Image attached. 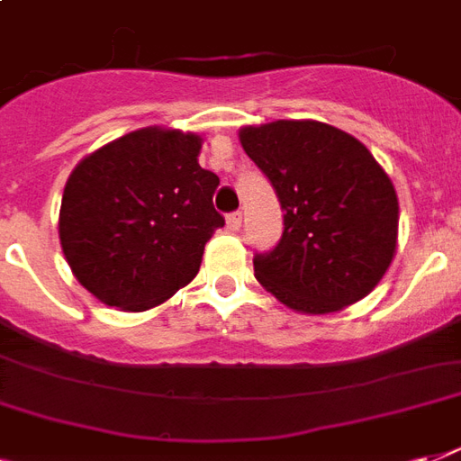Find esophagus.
Segmentation results:
<instances>
[{
	"instance_id": "esophagus-1",
	"label": "esophagus",
	"mask_w": 461,
	"mask_h": 461,
	"mask_svg": "<svg viewBox=\"0 0 461 461\" xmlns=\"http://www.w3.org/2000/svg\"><path fill=\"white\" fill-rule=\"evenodd\" d=\"M227 227H230V231L241 230V212H231V215H227Z\"/></svg>"
}]
</instances>
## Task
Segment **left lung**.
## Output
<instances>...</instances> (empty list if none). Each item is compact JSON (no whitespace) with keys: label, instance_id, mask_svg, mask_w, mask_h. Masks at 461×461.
Returning <instances> with one entry per match:
<instances>
[{"label":"left lung","instance_id":"1","mask_svg":"<svg viewBox=\"0 0 461 461\" xmlns=\"http://www.w3.org/2000/svg\"><path fill=\"white\" fill-rule=\"evenodd\" d=\"M239 140L285 210L280 244L253 258L256 280L308 315L371 294L393 263L400 224L397 191L371 150L313 119L244 126Z\"/></svg>","mask_w":461,"mask_h":461}]
</instances>
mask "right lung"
Returning <instances> with one entry per match:
<instances>
[{
  "instance_id": "obj_1",
  "label": "right lung",
  "mask_w": 461,
  "mask_h": 461,
  "mask_svg": "<svg viewBox=\"0 0 461 461\" xmlns=\"http://www.w3.org/2000/svg\"><path fill=\"white\" fill-rule=\"evenodd\" d=\"M203 139L146 126L74 167L59 210V241L90 294L122 311H148L194 280L224 217L212 205L217 174L198 165Z\"/></svg>"
}]
</instances>
